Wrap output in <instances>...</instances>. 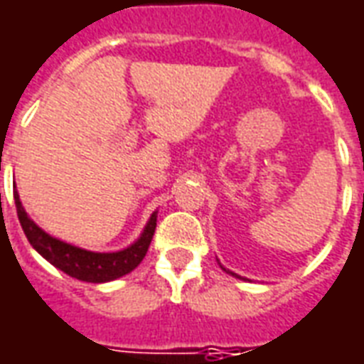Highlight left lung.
<instances>
[{
  "mask_svg": "<svg viewBox=\"0 0 364 364\" xmlns=\"http://www.w3.org/2000/svg\"><path fill=\"white\" fill-rule=\"evenodd\" d=\"M218 266H220V268H223V270H225L226 274H230V276H235V278H238V279H246V278H242V276H238V274H235V272L226 270V268H225V266H223V264H220V262H218Z\"/></svg>",
  "mask_w": 364,
  "mask_h": 364,
  "instance_id": "1",
  "label": "left lung"
}]
</instances>
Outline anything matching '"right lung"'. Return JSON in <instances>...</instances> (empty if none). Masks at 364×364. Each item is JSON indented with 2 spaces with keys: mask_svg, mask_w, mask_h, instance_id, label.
<instances>
[{
  "mask_svg": "<svg viewBox=\"0 0 364 364\" xmlns=\"http://www.w3.org/2000/svg\"><path fill=\"white\" fill-rule=\"evenodd\" d=\"M14 199L15 207H17V217H19L23 232L27 236L29 244L55 268L68 274L70 278L80 279V282L104 284V282L118 279L132 270H136L139 262L144 260L149 242L154 238V232H156L157 210H154L146 226H144V230L129 246L116 250V252H94V250H86V248H80L75 244H68L60 238L50 236L49 232H45L27 215L17 189L14 193Z\"/></svg>",
  "mask_w": 364,
  "mask_h": 364,
  "instance_id": "right-lung-1",
  "label": "right lung"
}]
</instances>
